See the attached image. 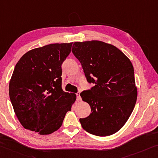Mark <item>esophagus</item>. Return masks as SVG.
I'll return each instance as SVG.
<instances>
[{
	"instance_id": "obj_1",
	"label": "esophagus",
	"mask_w": 158,
	"mask_h": 158,
	"mask_svg": "<svg viewBox=\"0 0 158 158\" xmlns=\"http://www.w3.org/2000/svg\"><path fill=\"white\" fill-rule=\"evenodd\" d=\"M76 96H77V101H81V95H80V92L76 93Z\"/></svg>"
}]
</instances>
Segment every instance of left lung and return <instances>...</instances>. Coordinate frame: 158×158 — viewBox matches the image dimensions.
Returning a JSON list of instances; mask_svg holds the SVG:
<instances>
[{"mask_svg":"<svg viewBox=\"0 0 158 158\" xmlns=\"http://www.w3.org/2000/svg\"><path fill=\"white\" fill-rule=\"evenodd\" d=\"M72 52L81 63L87 82L94 84L81 93L92 112L80 118L82 127L96 136L116 133L128 121L137 101L131 60L117 47L96 40L75 42Z\"/></svg>","mask_w":158,"mask_h":158,"instance_id":"obj_1","label":"left lung"}]
</instances>
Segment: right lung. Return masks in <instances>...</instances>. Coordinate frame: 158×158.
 I'll list each match as a JSON object with an SVG mask.
<instances>
[{
  "mask_svg": "<svg viewBox=\"0 0 158 158\" xmlns=\"http://www.w3.org/2000/svg\"><path fill=\"white\" fill-rule=\"evenodd\" d=\"M73 42L30 50L15 66L9 85L11 103L24 128L49 135L62 126L76 100L62 88V64Z\"/></svg>",
  "mask_w": 158,
  "mask_h": 158,
  "instance_id": "right-lung-1",
  "label": "right lung"
}]
</instances>
